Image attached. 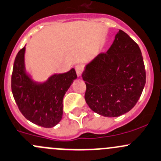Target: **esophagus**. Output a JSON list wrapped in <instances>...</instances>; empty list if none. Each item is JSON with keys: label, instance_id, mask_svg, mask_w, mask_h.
<instances>
[{"label": "esophagus", "instance_id": "34e87169", "mask_svg": "<svg viewBox=\"0 0 161 161\" xmlns=\"http://www.w3.org/2000/svg\"><path fill=\"white\" fill-rule=\"evenodd\" d=\"M75 71H76V74H77V75L79 76H79H81L82 72H83V67H82V65H75Z\"/></svg>", "mask_w": 161, "mask_h": 161}]
</instances>
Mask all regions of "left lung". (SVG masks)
I'll return each mask as SVG.
<instances>
[{
    "label": "left lung",
    "instance_id": "8db88e82",
    "mask_svg": "<svg viewBox=\"0 0 161 161\" xmlns=\"http://www.w3.org/2000/svg\"><path fill=\"white\" fill-rule=\"evenodd\" d=\"M86 102L92 111L116 117L133 109L146 83L141 51L131 38L119 30L106 53L86 65Z\"/></svg>",
    "mask_w": 161,
    "mask_h": 161
}]
</instances>
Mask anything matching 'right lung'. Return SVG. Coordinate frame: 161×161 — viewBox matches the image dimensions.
<instances>
[{
	"label": "right lung",
	"mask_w": 161,
	"mask_h": 161,
	"mask_svg": "<svg viewBox=\"0 0 161 161\" xmlns=\"http://www.w3.org/2000/svg\"><path fill=\"white\" fill-rule=\"evenodd\" d=\"M25 47L17 54L11 75V90L23 116L35 124L51 128L61 121L63 114V97L77 78L72 69L55 74L45 82H35L27 74L25 65Z\"/></svg>",
	"instance_id": "obj_1"
}]
</instances>
